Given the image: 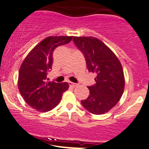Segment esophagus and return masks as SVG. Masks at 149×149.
<instances>
[{
	"label": "esophagus",
	"instance_id": "esophagus-1",
	"mask_svg": "<svg viewBox=\"0 0 149 149\" xmlns=\"http://www.w3.org/2000/svg\"><path fill=\"white\" fill-rule=\"evenodd\" d=\"M69 85L70 87H72V88H76V86H78L77 84H76V83L71 82V81H69Z\"/></svg>",
	"mask_w": 149,
	"mask_h": 149
}]
</instances>
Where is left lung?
I'll return each mask as SVG.
<instances>
[{
  "mask_svg": "<svg viewBox=\"0 0 149 149\" xmlns=\"http://www.w3.org/2000/svg\"><path fill=\"white\" fill-rule=\"evenodd\" d=\"M73 42L86 60L88 71L96 74V84L88 86L90 94L81 100L84 108L93 114H103L117 104L125 88L123 67L113 52L98 38L73 37Z\"/></svg>",
  "mask_w": 149,
  "mask_h": 149,
  "instance_id": "left-lung-1",
  "label": "left lung"
}]
</instances>
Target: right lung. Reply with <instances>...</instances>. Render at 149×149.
Segmentation results:
<instances>
[{"mask_svg": "<svg viewBox=\"0 0 149 149\" xmlns=\"http://www.w3.org/2000/svg\"><path fill=\"white\" fill-rule=\"evenodd\" d=\"M73 36H49L38 43L28 53L18 73V90L29 106L41 112L53 109L60 102L68 82L47 81V75L53 65L56 47L70 42Z\"/></svg>", "mask_w": 149, "mask_h": 149, "instance_id": "add662e5", "label": "right lung"}]
</instances>
